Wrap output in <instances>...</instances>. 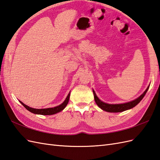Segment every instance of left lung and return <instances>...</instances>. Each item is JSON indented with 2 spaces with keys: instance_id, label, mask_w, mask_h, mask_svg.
<instances>
[{
  "instance_id": "1",
  "label": "left lung",
  "mask_w": 160,
  "mask_h": 160,
  "mask_svg": "<svg viewBox=\"0 0 160 160\" xmlns=\"http://www.w3.org/2000/svg\"><path fill=\"white\" fill-rule=\"evenodd\" d=\"M148 89H149V86H148V88L146 89L145 92H143V93L141 94L139 98L136 99V100L131 101L130 102L120 103V104H109V103H106L105 102H102L96 96V93H95L94 90H93V96H94L95 102H96V104L99 107H100L101 109H102L104 111L108 112H123L125 110L131 109L133 107L137 106L138 103H139L141 101L142 99L143 98L147 92H148Z\"/></svg>"
}]
</instances>
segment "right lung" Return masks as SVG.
Instances as JSON below:
<instances>
[{
	"label": "right lung",
	"instance_id": "obj_1",
	"mask_svg": "<svg viewBox=\"0 0 160 160\" xmlns=\"http://www.w3.org/2000/svg\"><path fill=\"white\" fill-rule=\"evenodd\" d=\"M70 93L68 94V96L67 97V98L65 99V100L63 102V103H62L61 104L56 106L54 108H44V109H36V108H30L28 106L24 104L23 102H21V101L20 103L22 104L25 108H26L28 111L32 112L33 114H41V115H52L54 114H57L58 112L62 111V110L64 109L67 105V103L68 102V100H69V98H70Z\"/></svg>",
	"mask_w": 160,
	"mask_h": 160
}]
</instances>
